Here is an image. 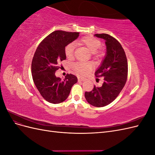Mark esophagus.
Returning a JSON list of instances; mask_svg holds the SVG:
<instances>
[{"mask_svg": "<svg viewBox=\"0 0 155 155\" xmlns=\"http://www.w3.org/2000/svg\"><path fill=\"white\" fill-rule=\"evenodd\" d=\"M78 81H85V78L82 77H78Z\"/></svg>", "mask_w": 155, "mask_h": 155, "instance_id": "34e87169", "label": "esophagus"}]
</instances>
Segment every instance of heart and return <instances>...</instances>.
<instances>
[{
  "label": "heart",
  "instance_id": "1",
  "mask_svg": "<svg viewBox=\"0 0 155 155\" xmlns=\"http://www.w3.org/2000/svg\"><path fill=\"white\" fill-rule=\"evenodd\" d=\"M81 43L86 46L91 52L94 57L96 58H100L104 56V53L97 50L101 47V41L96 37L92 36L84 37L80 40ZM75 49V44L71 43L66 46L64 49V53L67 57L69 59L72 58L74 56ZM73 68L76 72L86 74L91 71L92 68V64L87 62H77L73 64Z\"/></svg>",
  "mask_w": 155,
  "mask_h": 155
}]
</instances>
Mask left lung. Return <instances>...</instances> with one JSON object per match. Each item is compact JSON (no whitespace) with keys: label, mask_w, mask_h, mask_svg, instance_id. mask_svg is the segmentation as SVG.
<instances>
[{"label":"left lung","mask_w":155,"mask_h":155,"mask_svg":"<svg viewBox=\"0 0 155 155\" xmlns=\"http://www.w3.org/2000/svg\"><path fill=\"white\" fill-rule=\"evenodd\" d=\"M94 36L105 41L106 55L95 72L97 78H104V82L101 87L94 85L92 91L85 92V96L88 104L101 107L113 101L123 89L127 78L128 64L125 51L115 38L107 34Z\"/></svg>","instance_id":"1"}]
</instances>
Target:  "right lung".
<instances>
[{"mask_svg": "<svg viewBox=\"0 0 155 155\" xmlns=\"http://www.w3.org/2000/svg\"><path fill=\"white\" fill-rule=\"evenodd\" d=\"M78 32L57 30L51 33L37 48L31 62L33 80L44 99L51 104H60L68 97L78 78L67 74L64 80L55 76L59 63L66 59L65 46L76 40Z\"/></svg>", "mask_w": 155, "mask_h": 155, "instance_id": "add662e5", "label": "right lung"}]
</instances>
